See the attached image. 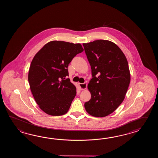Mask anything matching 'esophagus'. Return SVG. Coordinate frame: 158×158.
<instances>
[{"label":"esophagus","instance_id":"obj_1","mask_svg":"<svg viewBox=\"0 0 158 158\" xmlns=\"http://www.w3.org/2000/svg\"><path fill=\"white\" fill-rule=\"evenodd\" d=\"M79 86H80L81 90H85L87 88V84L86 83H84V84L79 83Z\"/></svg>","mask_w":158,"mask_h":158}]
</instances>
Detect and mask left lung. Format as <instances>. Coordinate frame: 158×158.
<instances>
[{"instance_id": "8db88e82", "label": "left lung", "mask_w": 158, "mask_h": 158, "mask_svg": "<svg viewBox=\"0 0 158 158\" xmlns=\"http://www.w3.org/2000/svg\"><path fill=\"white\" fill-rule=\"evenodd\" d=\"M83 46L93 77L87 86L91 99L85 108L93 116L105 117L124 99L131 81L128 61L121 49L110 40H94Z\"/></svg>"}]
</instances>
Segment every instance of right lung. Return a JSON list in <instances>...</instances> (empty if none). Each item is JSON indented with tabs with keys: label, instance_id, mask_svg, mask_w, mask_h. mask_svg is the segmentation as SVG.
<instances>
[{
	"label": "right lung",
	"instance_id": "add662e5",
	"mask_svg": "<svg viewBox=\"0 0 158 158\" xmlns=\"http://www.w3.org/2000/svg\"><path fill=\"white\" fill-rule=\"evenodd\" d=\"M84 51L81 44L53 40L33 57L28 73L30 90L39 107L46 114L67 112L76 95V87L65 77L73 58Z\"/></svg>",
	"mask_w": 158,
	"mask_h": 158
}]
</instances>
